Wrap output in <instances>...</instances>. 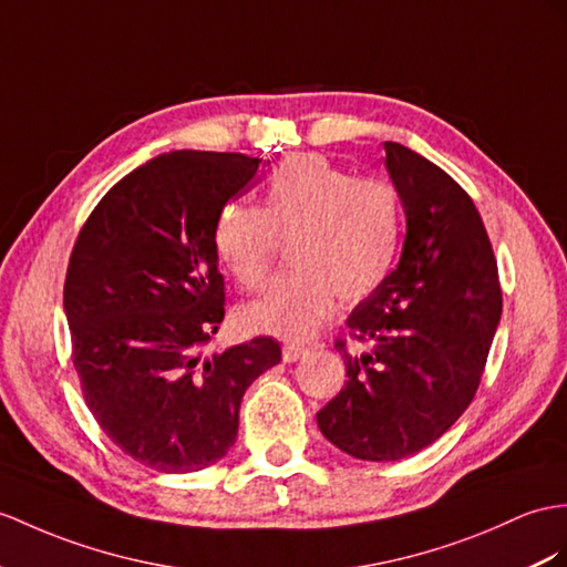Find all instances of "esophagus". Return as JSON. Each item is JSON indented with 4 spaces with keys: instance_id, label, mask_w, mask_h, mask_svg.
Returning <instances> with one entry per match:
<instances>
[{
    "instance_id": "1",
    "label": "esophagus",
    "mask_w": 567,
    "mask_h": 567,
    "mask_svg": "<svg viewBox=\"0 0 567 567\" xmlns=\"http://www.w3.org/2000/svg\"><path fill=\"white\" fill-rule=\"evenodd\" d=\"M306 347H300V343H284L281 355H284V363H296L300 355H306Z\"/></svg>"
}]
</instances>
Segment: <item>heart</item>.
<instances>
[{
    "label": "heart",
    "instance_id": "1",
    "mask_svg": "<svg viewBox=\"0 0 567 567\" xmlns=\"http://www.w3.org/2000/svg\"><path fill=\"white\" fill-rule=\"evenodd\" d=\"M402 238V204L382 179H355L324 156L298 154L269 175L259 206L230 202L218 212L212 245L245 291L267 284L288 243V269L265 298L240 310L257 334L302 339L341 302L375 293Z\"/></svg>",
    "mask_w": 567,
    "mask_h": 567
}]
</instances>
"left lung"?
<instances>
[{"label": "left lung", "instance_id": "1", "mask_svg": "<svg viewBox=\"0 0 567 567\" xmlns=\"http://www.w3.org/2000/svg\"><path fill=\"white\" fill-rule=\"evenodd\" d=\"M388 171L406 212L399 267L349 317L365 351H337L343 390L317 411L331 445L365 462H396L433 445L478 390L503 312L488 233L472 197L396 142Z\"/></svg>", "mask_w": 567, "mask_h": 567}]
</instances>
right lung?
<instances>
[{
  "label": "right lung",
  "instance_id": "1",
  "mask_svg": "<svg viewBox=\"0 0 567 567\" xmlns=\"http://www.w3.org/2000/svg\"><path fill=\"white\" fill-rule=\"evenodd\" d=\"M257 168L259 158L216 151L151 158L95 204L69 257L64 310L84 402L156 472L224 457L245 390L281 361L271 337L202 353L226 315L214 220Z\"/></svg>",
  "mask_w": 567,
  "mask_h": 567
}]
</instances>
